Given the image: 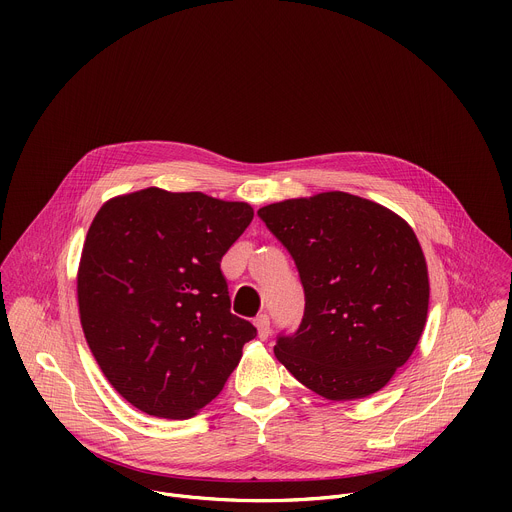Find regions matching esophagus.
Masks as SVG:
<instances>
[{
	"mask_svg": "<svg viewBox=\"0 0 512 512\" xmlns=\"http://www.w3.org/2000/svg\"><path fill=\"white\" fill-rule=\"evenodd\" d=\"M255 326H257V334L261 340H267V336L271 334V322L267 314H261L255 318Z\"/></svg>",
	"mask_w": 512,
	"mask_h": 512,
	"instance_id": "1",
	"label": "esophagus"
}]
</instances>
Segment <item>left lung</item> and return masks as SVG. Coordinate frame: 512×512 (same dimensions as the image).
Returning <instances> with one entry per match:
<instances>
[{
  "instance_id": "1",
  "label": "left lung",
  "mask_w": 512,
  "mask_h": 512,
  "mask_svg": "<svg viewBox=\"0 0 512 512\" xmlns=\"http://www.w3.org/2000/svg\"><path fill=\"white\" fill-rule=\"evenodd\" d=\"M294 259L306 306L275 356L330 401L383 389L409 360L427 318L429 281L419 241L389 208L346 192L257 210Z\"/></svg>"
}]
</instances>
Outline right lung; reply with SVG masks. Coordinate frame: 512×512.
Returning a JSON list of instances; mask_svg holds the SVG:
<instances>
[{"label": "right lung", "mask_w": 512, "mask_h": 512, "mask_svg": "<svg viewBox=\"0 0 512 512\" xmlns=\"http://www.w3.org/2000/svg\"><path fill=\"white\" fill-rule=\"evenodd\" d=\"M251 221L245 202L160 188L97 212L79 267L81 324L107 381L139 411L192 417L257 336L231 312L221 271Z\"/></svg>", "instance_id": "obj_1"}]
</instances>
